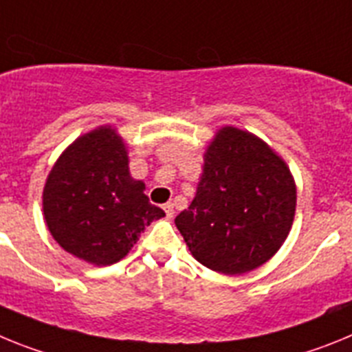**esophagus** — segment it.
<instances>
[{"mask_svg": "<svg viewBox=\"0 0 352 352\" xmlns=\"http://www.w3.org/2000/svg\"><path fill=\"white\" fill-rule=\"evenodd\" d=\"M163 209H164V212H166V218L172 219L173 214H175V212H173V204H172V201H168V204H164Z\"/></svg>", "mask_w": 352, "mask_h": 352, "instance_id": "1", "label": "esophagus"}]
</instances>
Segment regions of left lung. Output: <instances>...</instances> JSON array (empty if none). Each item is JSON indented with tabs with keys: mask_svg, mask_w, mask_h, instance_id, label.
Returning a JSON list of instances; mask_svg holds the SVG:
<instances>
[{
	"mask_svg": "<svg viewBox=\"0 0 352 352\" xmlns=\"http://www.w3.org/2000/svg\"><path fill=\"white\" fill-rule=\"evenodd\" d=\"M296 198L285 161L250 131L225 125L207 145L197 195L175 225L200 264L244 274L282 248Z\"/></svg>",
	"mask_w": 352,
	"mask_h": 352,
	"instance_id": "8db88e82",
	"label": "left lung"
}]
</instances>
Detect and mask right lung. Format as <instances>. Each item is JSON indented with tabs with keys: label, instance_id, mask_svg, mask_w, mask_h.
<instances>
[{
	"label": "right lung",
	"instance_id": "obj_1",
	"mask_svg": "<svg viewBox=\"0 0 352 352\" xmlns=\"http://www.w3.org/2000/svg\"><path fill=\"white\" fill-rule=\"evenodd\" d=\"M143 191V180L129 172L124 138L111 125H99L70 143L51 168L42 191L45 225L67 253L111 265L164 216Z\"/></svg>",
	"mask_w": 352,
	"mask_h": 352
}]
</instances>
